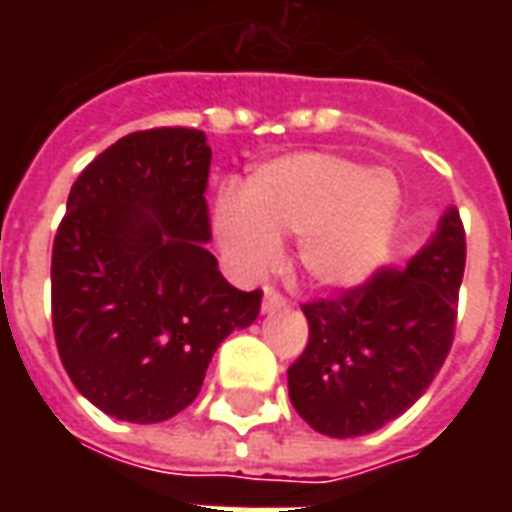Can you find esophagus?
<instances>
[{
    "label": "esophagus",
    "instance_id": "1",
    "mask_svg": "<svg viewBox=\"0 0 512 512\" xmlns=\"http://www.w3.org/2000/svg\"><path fill=\"white\" fill-rule=\"evenodd\" d=\"M285 304H288L285 296H282L277 288H271V285H268L266 293H263V312H274L279 310V307H285Z\"/></svg>",
    "mask_w": 512,
    "mask_h": 512
}]
</instances>
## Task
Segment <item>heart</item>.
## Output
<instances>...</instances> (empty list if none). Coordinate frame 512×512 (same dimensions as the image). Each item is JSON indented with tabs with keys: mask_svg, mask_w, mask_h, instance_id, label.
Instances as JSON below:
<instances>
[{
	"mask_svg": "<svg viewBox=\"0 0 512 512\" xmlns=\"http://www.w3.org/2000/svg\"><path fill=\"white\" fill-rule=\"evenodd\" d=\"M397 213L389 172L332 153H290L260 164L238 197L216 202L213 233L238 277L266 274L279 241L296 235V263L315 285L351 288L386 260Z\"/></svg>",
	"mask_w": 512,
	"mask_h": 512,
	"instance_id": "obj_1",
	"label": "heart"
}]
</instances>
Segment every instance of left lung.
<instances>
[{
    "label": "left lung",
    "instance_id": "obj_1",
    "mask_svg": "<svg viewBox=\"0 0 512 512\" xmlns=\"http://www.w3.org/2000/svg\"><path fill=\"white\" fill-rule=\"evenodd\" d=\"M466 233L455 208L406 268H378L334 299L301 304L310 340L288 367L290 403L323 436L354 439L417 403L455 337Z\"/></svg>",
    "mask_w": 512,
    "mask_h": 512
}]
</instances>
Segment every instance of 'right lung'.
Segmentation results:
<instances>
[{
	"label": "right lung",
	"mask_w": 512,
	"mask_h": 512,
	"mask_svg": "<svg viewBox=\"0 0 512 512\" xmlns=\"http://www.w3.org/2000/svg\"><path fill=\"white\" fill-rule=\"evenodd\" d=\"M211 147L197 128L117 139L73 183L51 252V323L73 386L123 422L200 395L216 348L260 312L205 249Z\"/></svg>",
	"instance_id": "add662e5"
}]
</instances>
